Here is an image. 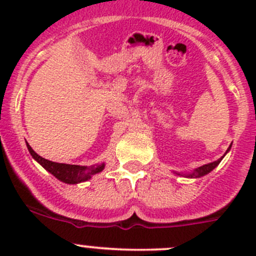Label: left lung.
Segmentation results:
<instances>
[{
    "label": "left lung",
    "instance_id": "obj_1",
    "mask_svg": "<svg viewBox=\"0 0 256 256\" xmlns=\"http://www.w3.org/2000/svg\"><path fill=\"white\" fill-rule=\"evenodd\" d=\"M220 160L222 159L216 160V162H210V164L202 165V166H200V168L195 169V170H194V173L188 174L187 177H195V178L202 177V176H205V174H208V173H209V172H212V169L216 168V165H218L219 162H220Z\"/></svg>",
    "mask_w": 256,
    "mask_h": 256
}]
</instances>
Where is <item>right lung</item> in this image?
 <instances>
[{
	"mask_svg": "<svg viewBox=\"0 0 256 256\" xmlns=\"http://www.w3.org/2000/svg\"><path fill=\"white\" fill-rule=\"evenodd\" d=\"M28 150L30 152V155L40 162L47 172L55 176L58 180H60L61 182L69 183V184H76L79 182H84V180H90V178L96 173H100L104 169L105 164H98L94 165V166H83V165H70V164H60V162H50V160L44 159L42 156L38 155L37 152H34V150L29 146Z\"/></svg>",
	"mask_w": 256,
	"mask_h": 256,
	"instance_id": "obj_1",
	"label": "right lung"
}]
</instances>
